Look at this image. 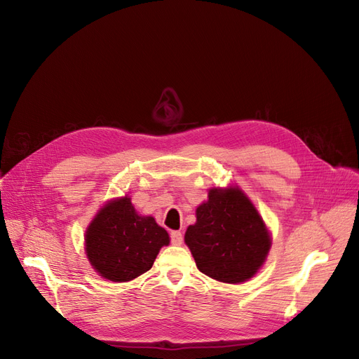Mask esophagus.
<instances>
[{
  "label": "esophagus",
  "instance_id": "34e87169",
  "mask_svg": "<svg viewBox=\"0 0 359 359\" xmlns=\"http://www.w3.org/2000/svg\"><path fill=\"white\" fill-rule=\"evenodd\" d=\"M170 241L172 244H181L182 243V233L180 231H172L170 232Z\"/></svg>",
  "mask_w": 359,
  "mask_h": 359
}]
</instances>
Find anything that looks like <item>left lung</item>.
Instances as JSON below:
<instances>
[{
	"mask_svg": "<svg viewBox=\"0 0 359 359\" xmlns=\"http://www.w3.org/2000/svg\"><path fill=\"white\" fill-rule=\"evenodd\" d=\"M184 240L201 273L223 283L252 278L271 247L262 219L240 189L210 190Z\"/></svg>",
	"mask_w": 359,
	"mask_h": 359,
	"instance_id": "8db88e82",
	"label": "left lung"
}]
</instances>
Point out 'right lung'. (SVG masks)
<instances>
[{
	"label": "right lung",
	"instance_id": "add662e5",
	"mask_svg": "<svg viewBox=\"0 0 359 359\" xmlns=\"http://www.w3.org/2000/svg\"><path fill=\"white\" fill-rule=\"evenodd\" d=\"M169 235L153 217L137 215L128 198L106 203L85 235L93 268L102 277L123 283L153 266Z\"/></svg>",
	"mask_w": 359,
	"mask_h": 359
}]
</instances>
